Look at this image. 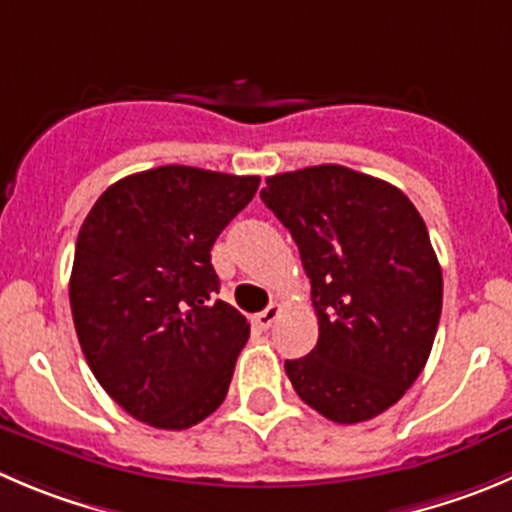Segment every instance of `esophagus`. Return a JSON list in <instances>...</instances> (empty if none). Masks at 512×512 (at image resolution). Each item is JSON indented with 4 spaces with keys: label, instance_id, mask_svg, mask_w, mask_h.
<instances>
[{
    "label": "esophagus",
    "instance_id": "obj_1",
    "mask_svg": "<svg viewBox=\"0 0 512 512\" xmlns=\"http://www.w3.org/2000/svg\"><path fill=\"white\" fill-rule=\"evenodd\" d=\"M279 314H281V306L279 304H271L269 309H264V311H259V314L253 316V324L259 326V329H271V326H274V321L279 319Z\"/></svg>",
    "mask_w": 512,
    "mask_h": 512
}]
</instances>
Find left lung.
Wrapping results in <instances>:
<instances>
[{
	"instance_id": "obj_1",
	"label": "left lung",
	"mask_w": 512,
	"mask_h": 512,
	"mask_svg": "<svg viewBox=\"0 0 512 512\" xmlns=\"http://www.w3.org/2000/svg\"><path fill=\"white\" fill-rule=\"evenodd\" d=\"M261 201L299 246L319 319L316 347L284 364L296 394L339 425L382 415L420 377L440 324L425 221L392 183L344 165L271 175Z\"/></svg>"
}]
</instances>
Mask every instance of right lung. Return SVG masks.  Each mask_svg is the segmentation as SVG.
Returning <instances> with one entry per match:
<instances>
[{
    "instance_id": "1",
    "label": "right lung",
    "mask_w": 512,
    "mask_h": 512,
    "mask_svg": "<svg viewBox=\"0 0 512 512\" xmlns=\"http://www.w3.org/2000/svg\"><path fill=\"white\" fill-rule=\"evenodd\" d=\"M259 183L160 165L113 183L87 213L70 276L75 332L135 420L188 430L226 399L248 321L216 299L211 248Z\"/></svg>"
}]
</instances>
